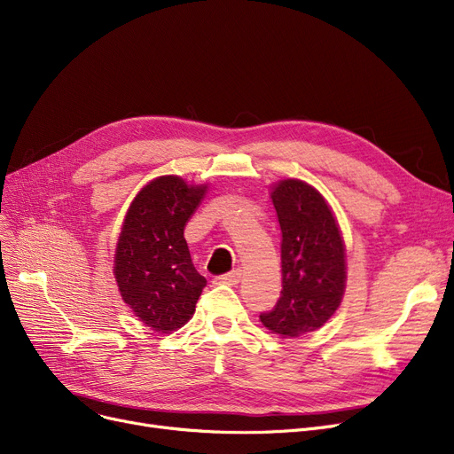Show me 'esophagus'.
I'll use <instances>...</instances> for the list:
<instances>
[{"instance_id": "obj_1", "label": "esophagus", "mask_w": 454, "mask_h": 454, "mask_svg": "<svg viewBox=\"0 0 454 454\" xmlns=\"http://www.w3.org/2000/svg\"><path fill=\"white\" fill-rule=\"evenodd\" d=\"M241 270H233V272H230V274H224V276H221V278H217V281L219 283H224V285H237L241 281Z\"/></svg>"}]
</instances>
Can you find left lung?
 <instances>
[{
    "label": "left lung",
    "mask_w": 454,
    "mask_h": 454,
    "mask_svg": "<svg viewBox=\"0 0 454 454\" xmlns=\"http://www.w3.org/2000/svg\"><path fill=\"white\" fill-rule=\"evenodd\" d=\"M281 228V296L261 324L283 339L320 329L342 303L346 245L329 202L298 178L269 185Z\"/></svg>",
    "instance_id": "obj_1"
}]
</instances>
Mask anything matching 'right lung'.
<instances>
[{
  "label": "right lung",
  "mask_w": 454,
  "mask_h": 454,
  "mask_svg": "<svg viewBox=\"0 0 454 454\" xmlns=\"http://www.w3.org/2000/svg\"><path fill=\"white\" fill-rule=\"evenodd\" d=\"M209 184L156 176L130 202L114 254L119 294L134 317L156 333H173L195 315L206 278L193 263L184 228Z\"/></svg>",
  "instance_id": "1"
}]
</instances>
